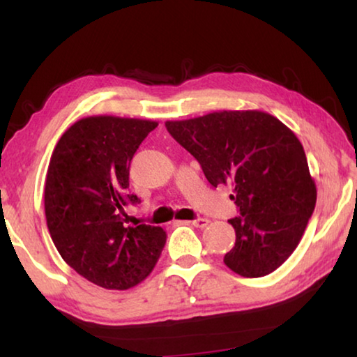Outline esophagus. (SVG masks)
<instances>
[{
    "label": "esophagus",
    "instance_id": "obj_1",
    "mask_svg": "<svg viewBox=\"0 0 357 357\" xmlns=\"http://www.w3.org/2000/svg\"><path fill=\"white\" fill-rule=\"evenodd\" d=\"M190 223H192L193 227H197V228H204V227L209 225V220H208V219H203V217H200V219L192 220Z\"/></svg>",
    "mask_w": 357,
    "mask_h": 357
}]
</instances>
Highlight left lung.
Masks as SVG:
<instances>
[{
	"label": "left lung",
	"instance_id": "8db88e82",
	"mask_svg": "<svg viewBox=\"0 0 357 357\" xmlns=\"http://www.w3.org/2000/svg\"><path fill=\"white\" fill-rule=\"evenodd\" d=\"M167 130L200 162L214 187L231 184L239 217L236 243L223 263L243 277H263L298 247L315 209L317 185L298 137L273 114L223 110L167 121Z\"/></svg>",
	"mask_w": 357,
	"mask_h": 357
}]
</instances>
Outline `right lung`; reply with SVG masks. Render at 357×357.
Here are the masks:
<instances>
[{"instance_id":"obj_1","label":"right lung","mask_w":357,"mask_h":357,"mask_svg":"<svg viewBox=\"0 0 357 357\" xmlns=\"http://www.w3.org/2000/svg\"><path fill=\"white\" fill-rule=\"evenodd\" d=\"M155 121L96 114L78 119L59 138L44 189L47 227L59 255L84 279L128 289L146 279L164 250L167 233L124 225L135 151Z\"/></svg>"}]
</instances>
